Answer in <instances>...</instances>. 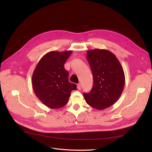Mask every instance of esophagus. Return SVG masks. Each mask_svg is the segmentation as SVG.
I'll list each match as a JSON object with an SVG mask.
<instances>
[{"instance_id": "esophagus-1", "label": "esophagus", "mask_w": 152, "mask_h": 152, "mask_svg": "<svg viewBox=\"0 0 152 152\" xmlns=\"http://www.w3.org/2000/svg\"><path fill=\"white\" fill-rule=\"evenodd\" d=\"M77 88L78 90H81V84L80 83H79L77 84Z\"/></svg>"}]
</instances>
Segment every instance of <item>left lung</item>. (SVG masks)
I'll return each mask as SVG.
<instances>
[{
    "label": "left lung",
    "mask_w": 152,
    "mask_h": 152,
    "mask_svg": "<svg viewBox=\"0 0 152 152\" xmlns=\"http://www.w3.org/2000/svg\"><path fill=\"white\" fill-rule=\"evenodd\" d=\"M86 57L92 70L94 85L89 93L83 94L84 97L94 108L104 110L115 104L123 91V68L116 56L105 49L88 50Z\"/></svg>",
    "instance_id": "left-lung-1"
}]
</instances>
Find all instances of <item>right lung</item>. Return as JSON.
Segmentation results:
<instances>
[{"mask_svg":"<svg viewBox=\"0 0 152 152\" xmlns=\"http://www.w3.org/2000/svg\"><path fill=\"white\" fill-rule=\"evenodd\" d=\"M73 51H51L39 60L32 76V85L39 100L51 109H57L68 103L76 85L68 81V72L64 64Z\"/></svg>","mask_w":152,"mask_h":152,"instance_id":"1","label":"right lung"}]
</instances>
